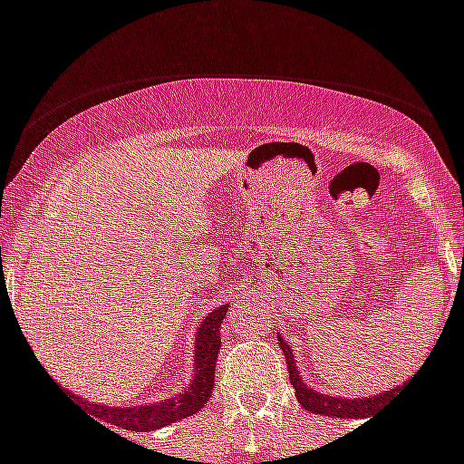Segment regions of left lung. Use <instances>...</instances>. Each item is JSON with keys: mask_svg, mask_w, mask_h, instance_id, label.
<instances>
[{"mask_svg": "<svg viewBox=\"0 0 464 464\" xmlns=\"http://www.w3.org/2000/svg\"><path fill=\"white\" fill-rule=\"evenodd\" d=\"M277 341H280V348L285 353V360H287L289 369V381H292V388L296 390V400L310 413H320V416H334V418H369L372 420L373 409L378 404L392 397V390L397 392V388L385 390L381 394H372V397H332V394L317 392L315 388H310L308 382L301 378L299 366H296V360H294V350L289 348V343L282 338V334H277Z\"/></svg>", "mask_w": 464, "mask_h": 464, "instance_id": "1", "label": "left lung"}]
</instances>
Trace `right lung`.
I'll return each mask as SVG.
<instances>
[{"mask_svg": "<svg viewBox=\"0 0 464 464\" xmlns=\"http://www.w3.org/2000/svg\"><path fill=\"white\" fill-rule=\"evenodd\" d=\"M231 305H217L212 313L203 317V322L196 329V341H193V373L188 388L182 392H177L175 397L168 400L154 401V404H135V406H107L95 404L83 397L74 400L82 401L88 411H91L92 420L104 422V425H116L128 432H154L159 427L170 425V422L182 420V418L198 413L212 397V388H215V366L217 354L221 348V322L227 317ZM100 425V423H98ZM102 425V427H104ZM110 430V427H107Z\"/></svg>", "mask_w": 464, "mask_h": 464, "instance_id": "obj_1", "label": "right lung"}]
</instances>
